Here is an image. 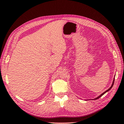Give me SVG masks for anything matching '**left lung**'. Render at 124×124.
<instances>
[{
    "label": "left lung",
    "mask_w": 124,
    "mask_h": 124,
    "mask_svg": "<svg viewBox=\"0 0 124 124\" xmlns=\"http://www.w3.org/2000/svg\"><path fill=\"white\" fill-rule=\"evenodd\" d=\"M114 80H115V78H114V80H113V83H112V85H111V87L109 88H108V90H107V91H105L104 92H103L102 93H101V94L100 95V96H99L98 97H97V98H95L94 99H93V100H96V99H99V98H100V97H101V96H102V95H103L104 94V93H106L107 92H108V91H110V90L112 88V87H113V85H114Z\"/></svg>",
    "instance_id": "1"
}]
</instances>
